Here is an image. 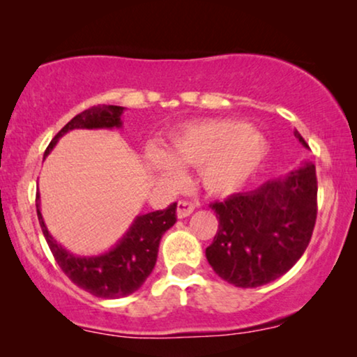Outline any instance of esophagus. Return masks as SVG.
Masks as SVG:
<instances>
[{"mask_svg": "<svg viewBox=\"0 0 357 357\" xmlns=\"http://www.w3.org/2000/svg\"><path fill=\"white\" fill-rule=\"evenodd\" d=\"M193 209H195V206H193L192 203H188V202H178V204H177V218H178V219L188 218L190 214L193 213Z\"/></svg>", "mask_w": 357, "mask_h": 357, "instance_id": "obj_1", "label": "esophagus"}]
</instances>
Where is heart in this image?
<instances>
[{"instance_id": "1", "label": "heart", "mask_w": 357, "mask_h": 357, "mask_svg": "<svg viewBox=\"0 0 357 357\" xmlns=\"http://www.w3.org/2000/svg\"><path fill=\"white\" fill-rule=\"evenodd\" d=\"M266 154L268 139L260 130L236 120H204L175 131L165 149L148 146L143 162L169 183L183 178L182 165H199L203 188L213 195H227L255 174Z\"/></svg>"}]
</instances>
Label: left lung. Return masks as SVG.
<instances>
[{
    "instance_id": "1",
    "label": "left lung",
    "mask_w": 357,
    "mask_h": 357,
    "mask_svg": "<svg viewBox=\"0 0 357 357\" xmlns=\"http://www.w3.org/2000/svg\"><path fill=\"white\" fill-rule=\"evenodd\" d=\"M299 143L307 148L299 131ZM219 227L206 260L237 287H258L296 265L309 245L317 218L315 165L302 162L284 177L213 203Z\"/></svg>"
}]
</instances>
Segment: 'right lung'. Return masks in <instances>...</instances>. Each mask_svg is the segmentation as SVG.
I'll return each mask as SVG.
<instances>
[{
	"instance_id": "obj_1",
	"label": "right lung",
	"mask_w": 357,
	"mask_h": 357,
	"mask_svg": "<svg viewBox=\"0 0 357 357\" xmlns=\"http://www.w3.org/2000/svg\"><path fill=\"white\" fill-rule=\"evenodd\" d=\"M125 110V107L119 105H97L81 112L52 139L43 159H47L58 141L73 130H120L123 126L121 115ZM36 206L43 236L63 273L81 289L102 299H120L133 294L143 286L158 260L160 238L177 221L175 203L159 211L138 214L109 250L97 255H75L48 232L40 211L38 192Z\"/></svg>"
}]
</instances>
